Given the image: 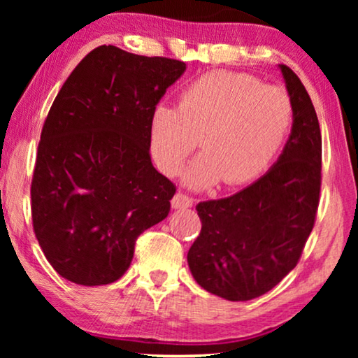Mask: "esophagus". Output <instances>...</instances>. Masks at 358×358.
Listing matches in <instances>:
<instances>
[{
	"mask_svg": "<svg viewBox=\"0 0 358 358\" xmlns=\"http://www.w3.org/2000/svg\"><path fill=\"white\" fill-rule=\"evenodd\" d=\"M171 205H173V208L176 210H180V208H190L194 205V199L189 197V195H185L182 192H178L171 200Z\"/></svg>",
	"mask_w": 358,
	"mask_h": 358,
	"instance_id": "34e87169",
	"label": "esophagus"
}]
</instances>
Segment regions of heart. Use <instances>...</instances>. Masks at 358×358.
I'll return each mask as SVG.
<instances>
[{
    "instance_id": "obj_1",
    "label": "heart",
    "mask_w": 358,
    "mask_h": 358,
    "mask_svg": "<svg viewBox=\"0 0 358 358\" xmlns=\"http://www.w3.org/2000/svg\"><path fill=\"white\" fill-rule=\"evenodd\" d=\"M292 122L293 104L282 87L244 73L210 71L184 87L179 107H155L148 143L159 171L176 176L200 138L205 150L190 164L184 184L192 189L220 180L241 185L272 164Z\"/></svg>"
}]
</instances>
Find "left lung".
I'll return each mask as SVG.
<instances>
[{
    "mask_svg": "<svg viewBox=\"0 0 358 358\" xmlns=\"http://www.w3.org/2000/svg\"><path fill=\"white\" fill-rule=\"evenodd\" d=\"M278 68L293 104L282 155L246 189L195 207L202 229L189 249V268L203 290L229 301L261 296L295 268L320 203V122L300 78Z\"/></svg>",
    "mask_w": 358,
    "mask_h": 358,
    "instance_id": "left-lung-1",
    "label": "left lung"
}]
</instances>
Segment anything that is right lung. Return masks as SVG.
<instances>
[{"mask_svg":"<svg viewBox=\"0 0 358 358\" xmlns=\"http://www.w3.org/2000/svg\"><path fill=\"white\" fill-rule=\"evenodd\" d=\"M184 71V62L101 45L57 94L38 143L31 207L37 241L66 280H119L136 238L168 217L176 187L151 163L148 125Z\"/></svg>","mask_w":358,"mask_h":358,"instance_id":"1","label":"right lung"}]
</instances>
